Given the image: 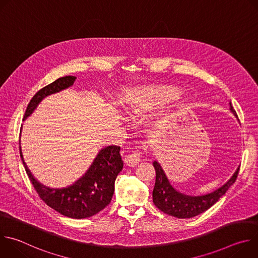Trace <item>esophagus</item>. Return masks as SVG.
<instances>
[{
  "instance_id": "34e87169",
  "label": "esophagus",
  "mask_w": 258,
  "mask_h": 258,
  "mask_svg": "<svg viewBox=\"0 0 258 258\" xmlns=\"http://www.w3.org/2000/svg\"><path fill=\"white\" fill-rule=\"evenodd\" d=\"M141 152L140 151H134L133 153L128 154L125 156L124 158V162L126 163V165L131 166V167H135L137 164H139L140 162V158H141Z\"/></svg>"
}]
</instances>
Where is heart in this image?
<instances>
[{
	"label": "heart",
	"mask_w": 258,
	"mask_h": 258,
	"mask_svg": "<svg viewBox=\"0 0 258 258\" xmlns=\"http://www.w3.org/2000/svg\"><path fill=\"white\" fill-rule=\"evenodd\" d=\"M149 95L147 94L145 96H141L139 98L135 99H128L124 101V107L127 112L131 113H137L139 111H142V110L145 109H149L154 105V93H148Z\"/></svg>",
	"instance_id": "b5f03b06"
}]
</instances>
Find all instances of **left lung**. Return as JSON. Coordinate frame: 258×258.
<instances>
[{"instance_id": "left-lung-1", "label": "left lung", "mask_w": 258, "mask_h": 258, "mask_svg": "<svg viewBox=\"0 0 258 258\" xmlns=\"http://www.w3.org/2000/svg\"><path fill=\"white\" fill-rule=\"evenodd\" d=\"M230 110L236 117H238L231 103ZM153 166L156 171L155 186L152 194L153 202L155 206L165 214L178 218L194 217L210 208L219 200L220 197L226 194L229 188L236 181L240 170L239 166L225 185L214 192L202 196H189L177 192L170 185L162 167L157 161L153 162Z\"/></svg>"}]
</instances>
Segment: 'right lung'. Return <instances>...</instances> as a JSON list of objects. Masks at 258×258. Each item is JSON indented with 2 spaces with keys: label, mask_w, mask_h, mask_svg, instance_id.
<instances>
[{
  "label": "right lung",
  "mask_w": 258,
  "mask_h": 258,
  "mask_svg": "<svg viewBox=\"0 0 258 258\" xmlns=\"http://www.w3.org/2000/svg\"><path fill=\"white\" fill-rule=\"evenodd\" d=\"M76 80V77L71 76L60 78L41 89L27 105L23 120L33 112L45 97L71 87ZM119 151V146L105 147L99 152L88 171L73 185L63 189H51L42 185L34 178L24 162L21 147L20 156L26 173L40 198L60 214L80 219L95 215L111 201L116 176L123 167Z\"/></svg>",
  "instance_id": "1"
}]
</instances>
